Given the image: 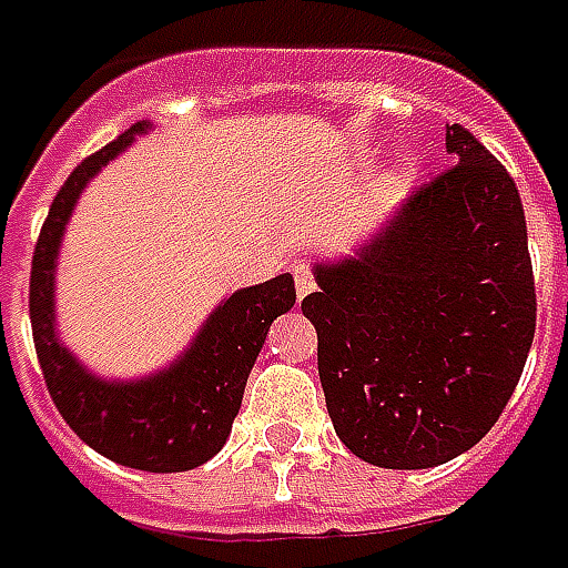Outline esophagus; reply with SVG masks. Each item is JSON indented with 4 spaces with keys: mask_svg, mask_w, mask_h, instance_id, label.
<instances>
[{
    "mask_svg": "<svg viewBox=\"0 0 568 568\" xmlns=\"http://www.w3.org/2000/svg\"><path fill=\"white\" fill-rule=\"evenodd\" d=\"M295 285H297V297L310 295V292L316 288V276H313V271H310V267L297 264V267H295Z\"/></svg>",
    "mask_w": 568,
    "mask_h": 568,
    "instance_id": "obj_1",
    "label": "esophagus"
}]
</instances>
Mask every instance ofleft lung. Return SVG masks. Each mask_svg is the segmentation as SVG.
<instances>
[{"instance_id":"1","label":"left lung","mask_w":568,"mask_h":568,"mask_svg":"<svg viewBox=\"0 0 568 568\" xmlns=\"http://www.w3.org/2000/svg\"><path fill=\"white\" fill-rule=\"evenodd\" d=\"M453 163L356 258L316 264L301 301L320 334L337 438L381 468H432L496 426L536 334L517 185L463 124Z\"/></svg>"}]
</instances>
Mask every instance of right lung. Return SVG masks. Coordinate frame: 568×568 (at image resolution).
<instances>
[{
  "instance_id": "add662e5",
  "label": "right lung",
  "mask_w": 568,
  "mask_h": 568,
  "mask_svg": "<svg viewBox=\"0 0 568 568\" xmlns=\"http://www.w3.org/2000/svg\"><path fill=\"white\" fill-rule=\"evenodd\" d=\"M140 130L145 124H133L93 151L57 191L32 252L30 322L44 386L69 428L112 463L163 475L197 468L222 450L271 322L295 307V280L283 273L234 292L206 320L185 356L149 381L105 383L81 368L54 334L57 246L81 187Z\"/></svg>"
}]
</instances>
